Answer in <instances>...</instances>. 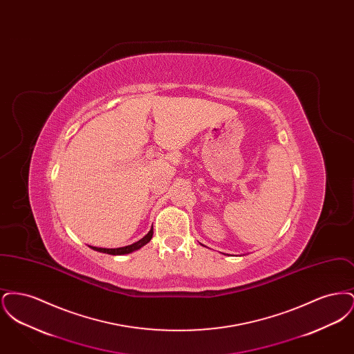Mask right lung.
<instances>
[{
  "label": "right lung",
  "mask_w": 354,
  "mask_h": 354,
  "mask_svg": "<svg viewBox=\"0 0 354 354\" xmlns=\"http://www.w3.org/2000/svg\"><path fill=\"white\" fill-rule=\"evenodd\" d=\"M152 234H153V230H150V232L145 237H142L139 241H136L131 245H126V247H120V248H98V247H91L94 251H98V252L109 253V254H126V253H131L142 248L143 245H146L150 240H151Z\"/></svg>",
  "instance_id": "right-lung-1"
}]
</instances>
